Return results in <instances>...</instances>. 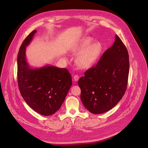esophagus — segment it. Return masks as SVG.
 <instances>
[{"instance_id": "34e87169", "label": "esophagus", "mask_w": 148, "mask_h": 148, "mask_svg": "<svg viewBox=\"0 0 148 148\" xmlns=\"http://www.w3.org/2000/svg\"><path fill=\"white\" fill-rule=\"evenodd\" d=\"M73 79H74V80L75 82H77L79 80V76L78 75H75L73 76Z\"/></svg>"}]
</instances>
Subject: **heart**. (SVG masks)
Returning <instances> with one entry per match:
<instances>
[{
	"label": "heart",
	"mask_w": 148,
	"mask_h": 148,
	"mask_svg": "<svg viewBox=\"0 0 148 148\" xmlns=\"http://www.w3.org/2000/svg\"><path fill=\"white\" fill-rule=\"evenodd\" d=\"M93 39L86 37L83 39L74 50L75 53H80L76 59V63L82 69L90 67L97 61L102 51V46L99 42H93Z\"/></svg>",
	"instance_id": "1"
}]
</instances>
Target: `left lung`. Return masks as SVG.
Wrapping results in <instances>:
<instances>
[{
    "label": "left lung",
    "mask_w": 148,
    "mask_h": 148,
    "mask_svg": "<svg viewBox=\"0 0 148 148\" xmlns=\"http://www.w3.org/2000/svg\"><path fill=\"white\" fill-rule=\"evenodd\" d=\"M129 72L127 48L116 35L113 44L96 65L88 69L78 81L85 108L97 114L116 106L126 91Z\"/></svg>",
    "instance_id": "8db88e82"
}]
</instances>
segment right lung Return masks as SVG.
Here are the masks:
<instances>
[{
  "label": "right lung",
  "mask_w": 148,
  "mask_h": 148,
  "mask_svg": "<svg viewBox=\"0 0 148 148\" xmlns=\"http://www.w3.org/2000/svg\"><path fill=\"white\" fill-rule=\"evenodd\" d=\"M36 30L25 39L18 55V83L23 99L33 110L43 116L56 113L63 103L72 85V77L66 68L45 65L30 67L25 56L26 47Z\"/></svg>",
  "instance_id": "right-lung-1"
}]
</instances>
